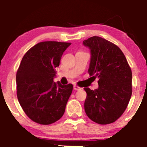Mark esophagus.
Instances as JSON below:
<instances>
[{
	"label": "esophagus",
	"instance_id": "34e87169",
	"mask_svg": "<svg viewBox=\"0 0 147 147\" xmlns=\"http://www.w3.org/2000/svg\"><path fill=\"white\" fill-rule=\"evenodd\" d=\"M74 89L75 90H80L82 89V88H80V87H79V86H78L76 85H74Z\"/></svg>",
	"mask_w": 147,
	"mask_h": 147
}]
</instances>
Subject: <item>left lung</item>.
<instances>
[{
  "label": "left lung",
  "mask_w": 147,
  "mask_h": 147,
  "mask_svg": "<svg viewBox=\"0 0 147 147\" xmlns=\"http://www.w3.org/2000/svg\"><path fill=\"white\" fill-rule=\"evenodd\" d=\"M83 44L91 52L88 73L98 79V89L87 93L84 109L88 118L100 124L112 123L127 108L132 96V71L121 49L108 40L94 36Z\"/></svg>",
  "instance_id": "8db88e82"
}]
</instances>
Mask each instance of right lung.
<instances>
[{"instance_id":"right-lung-1","label":"right lung","mask_w":147,"mask_h":147,"mask_svg":"<svg viewBox=\"0 0 147 147\" xmlns=\"http://www.w3.org/2000/svg\"><path fill=\"white\" fill-rule=\"evenodd\" d=\"M71 43L43 41L23 56L18 68L17 96L20 105L33 122L47 125L62 117L73 85L53 82L55 68Z\"/></svg>"}]
</instances>
